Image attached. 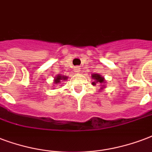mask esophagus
Masks as SVG:
<instances>
[{
	"label": "esophagus",
	"mask_w": 152,
	"mask_h": 152,
	"mask_svg": "<svg viewBox=\"0 0 152 152\" xmlns=\"http://www.w3.org/2000/svg\"><path fill=\"white\" fill-rule=\"evenodd\" d=\"M75 72H76V73H80V66H76V68H75Z\"/></svg>",
	"instance_id": "obj_1"
}]
</instances>
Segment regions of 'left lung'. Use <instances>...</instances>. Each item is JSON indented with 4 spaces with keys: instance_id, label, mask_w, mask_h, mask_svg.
Instances as JSON below:
<instances>
[{
    "instance_id": "left-lung-1",
    "label": "left lung",
    "mask_w": 152,
    "mask_h": 152,
    "mask_svg": "<svg viewBox=\"0 0 152 152\" xmlns=\"http://www.w3.org/2000/svg\"><path fill=\"white\" fill-rule=\"evenodd\" d=\"M91 77L95 80V82H93V84H96V83H100V84H102V83H104V77H102L101 76H99V74H93Z\"/></svg>"
}]
</instances>
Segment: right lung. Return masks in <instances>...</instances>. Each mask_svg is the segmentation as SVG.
I'll use <instances>...</instances> for the list:
<instances>
[{
    "instance_id": "1",
    "label": "right lung",
    "mask_w": 152,
    "mask_h": 152,
    "mask_svg": "<svg viewBox=\"0 0 152 152\" xmlns=\"http://www.w3.org/2000/svg\"><path fill=\"white\" fill-rule=\"evenodd\" d=\"M68 78L67 76H58L55 79L56 83H61V80H66V79Z\"/></svg>"
}]
</instances>
